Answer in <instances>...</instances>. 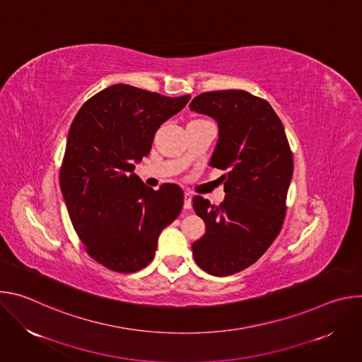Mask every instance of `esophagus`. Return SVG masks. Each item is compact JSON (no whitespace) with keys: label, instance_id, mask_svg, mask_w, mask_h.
Returning <instances> with one entry per match:
<instances>
[{"label":"esophagus","instance_id":"esophagus-1","mask_svg":"<svg viewBox=\"0 0 362 362\" xmlns=\"http://www.w3.org/2000/svg\"><path fill=\"white\" fill-rule=\"evenodd\" d=\"M185 209H192V193L186 192L185 193V203H183Z\"/></svg>","mask_w":362,"mask_h":362}]
</instances>
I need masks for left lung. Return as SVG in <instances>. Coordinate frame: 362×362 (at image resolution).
<instances>
[{
  "label": "left lung",
  "instance_id": "1",
  "mask_svg": "<svg viewBox=\"0 0 362 362\" xmlns=\"http://www.w3.org/2000/svg\"><path fill=\"white\" fill-rule=\"evenodd\" d=\"M192 112L218 123L219 139L211 166L228 170L225 200L211 204L193 197L204 235L192 245L196 264L215 276H228L255 264L281 232L293 172L282 122L267 100L243 90L199 94Z\"/></svg>",
  "mask_w": 362,
  "mask_h": 362
}]
</instances>
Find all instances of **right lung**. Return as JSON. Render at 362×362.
I'll return each mask as SVG.
<instances>
[{"label": "right lung", "mask_w": 362, "mask_h": 362, "mask_svg": "<svg viewBox=\"0 0 362 362\" xmlns=\"http://www.w3.org/2000/svg\"><path fill=\"white\" fill-rule=\"evenodd\" d=\"M189 98L115 84L76 115L60 186L78 238L103 267L120 274L147 267L160 232L179 216L183 190L170 183L153 190L133 170L150 153L154 133Z\"/></svg>", "instance_id": "obj_1"}]
</instances>
